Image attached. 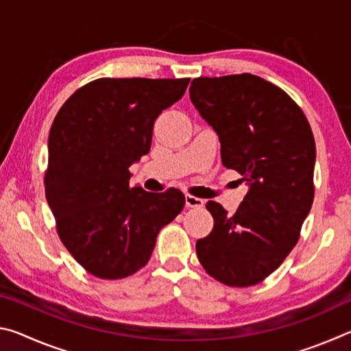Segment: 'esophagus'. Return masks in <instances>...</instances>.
<instances>
[{"mask_svg":"<svg viewBox=\"0 0 351 351\" xmlns=\"http://www.w3.org/2000/svg\"><path fill=\"white\" fill-rule=\"evenodd\" d=\"M206 201L201 199V198H197L193 197V195H186V206L187 207H203Z\"/></svg>","mask_w":351,"mask_h":351,"instance_id":"34e87169","label":"esophagus"}]
</instances>
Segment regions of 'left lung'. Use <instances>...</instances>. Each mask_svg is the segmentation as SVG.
Returning <instances> with one entry per match:
<instances>
[{
	"label": "left lung",
	"instance_id": "1",
	"mask_svg": "<svg viewBox=\"0 0 351 351\" xmlns=\"http://www.w3.org/2000/svg\"><path fill=\"white\" fill-rule=\"evenodd\" d=\"M190 100L215 130L226 169L249 190L232 217L206 204L212 232L197 241L199 263L228 287H251L274 272L299 240L314 198L316 144L304 111L280 88L252 74L198 77Z\"/></svg>",
	"mask_w": 351,
	"mask_h": 351
}]
</instances>
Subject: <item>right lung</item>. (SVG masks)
<instances>
[{"label": "right lung", "instance_id": "add662e5", "mask_svg": "<svg viewBox=\"0 0 351 351\" xmlns=\"http://www.w3.org/2000/svg\"><path fill=\"white\" fill-rule=\"evenodd\" d=\"M190 79H97L77 90L52 122L46 199L64 247L90 274L123 278L144 268L181 190L130 187V167L150 152L153 125Z\"/></svg>", "mask_w": 351, "mask_h": 351}]
</instances>
